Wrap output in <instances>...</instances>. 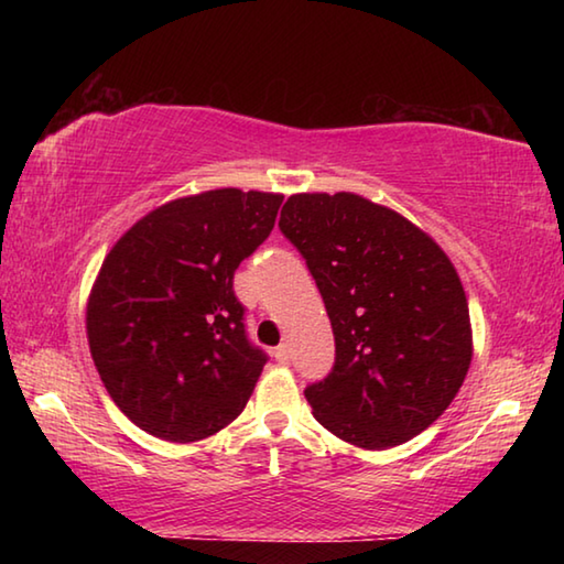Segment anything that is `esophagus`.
Listing matches in <instances>:
<instances>
[{
	"mask_svg": "<svg viewBox=\"0 0 564 564\" xmlns=\"http://www.w3.org/2000/svg\"><path fill=\"white\" fill-rule=\"evenodd\" d=\"M273 358L279 360V362H283V366H285V362H289V358H291L289 346H279V348H275V350H273Z\"/></svg>",
	"mask_w": 564,
	"mask_h": 564,
	"instance_id": "obj_1",
	"label": "esophagus"
}]
</instances>
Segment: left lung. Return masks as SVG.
Listing matches in <instances>:
<instances>
[{"mask_svg":"<svg viewBox=\"0 0 564 564\" xmlns=\"http://www.w3.org/2000/svg\"><path fill=\"white\" fill-rule=\"evenodd\" d=\"M281 234L326 303L336 362L303 390L318 423L366 451L423 433L473 360L470 313L453 263L431 236L356 194H295Z\"/></svg>","mask_w":564,"mask_h":564,"instance_id":"obj_1","label":"left lung"}]
</instances>
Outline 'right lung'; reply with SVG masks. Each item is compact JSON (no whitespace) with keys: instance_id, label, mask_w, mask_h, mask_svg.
<instances>
[{"instance_id":"obj_1","label":"right lung","mask_w":564,"mask_h":564,"mask_svg":"<svg viewBox=\"0 0 564 564\" xmlns=\"http://www.w3.org/2000/svg\"><path fill=\"white\" fill-rule=\"evenodd\" d=\"M283 196L216 188L159 206L101 263L87 305L94 366L133 425L171 443L241 415L269 356L246 330L234 273Z\"/></svg>"}]
</instances>
